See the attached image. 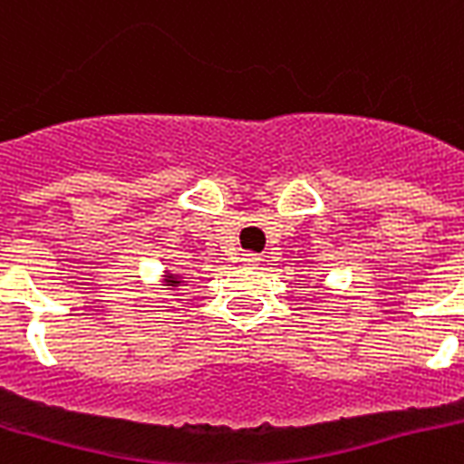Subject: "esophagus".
I'll list each match as a JSON object with an SVG mask.
<instances>
[{"label": "esophagus", "instance_id": "obj_1", "mask_svg": "<svg viewBox=\"0 0 464 464\" xmlns=\"http://www.w3.org/2000/svg\"><path fill=\"white\" fill-rule=\"evenodd\" d=\"M240 260H243L246 265H257L260 263V256H257V253H243V257H240Z\"/></svg>", "mask_w": 464, "mask_h": 464}]
</instances>
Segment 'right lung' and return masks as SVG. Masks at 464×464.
Returning <instances> with one entry per match:
<instances>
[{"label": "right lung", "instance_id": "1", "mask_svg": "<svg viewBox=\"0 0 464 464\" xmlns=\"http://www.w3.org/2000/svg\"><path fill=\"white\" fill-rule=\"evenodd\" d=\"M179 282H182V277H179V275H172V272H168V275H165V285H168V287H179Z\"/></svg>", "mask_w": 464, "mask_h": 464}]
</instances>
